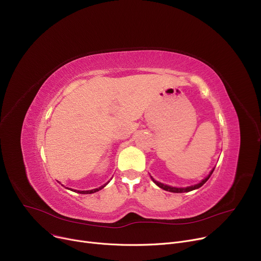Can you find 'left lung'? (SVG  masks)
I'll list each match as a JSON object with an SVG mask.
<instances>
[{"mask_svg":"<svg viewBox=\"0 0 261 261\" xmlns=\"http://www.w3.org/2000/svg\"><path fill=\"white\" fill-rule=\"evenodd\" d=\"M214 170L215 169H213L212 170V172L208 174V176H206L205 177V179L201 182V183H199V184H197V185H194V186H189V187H186V188H176V187H171V186H168V185H164V184H162V183H160V182H156L154 179H152V181L159 186V187H161L162 189H164V190H167V191H170V193H188V191H191V190H194V189H197V188H200L205 182H206L210 177H211V175H212V173L214 172Z\"/></svg>","mask_w":261,"mask_h":261,"instance_id":"obj_1","label":"left lung"}]
</instances>
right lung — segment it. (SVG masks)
Here are the masks:
<instances>
[{
	"instance_id": "obj_1",
	"label": "right lung",
	"mask_w": 261,
	"mask_h": 261,
	"mask_svg": "<svg viewBox=\"0 0 261 261\" xmlns=\"http://www.w3.org/2000/svg\"><path fill=\"white\" fill-rule=\"evenodd\" d=\"M106 185H103V186H101V187H99V188H96V189H92V190H82V191H80V190H74V191H77V193H79V194H94V193H96V191H98V190H100V189H102L103 187H105Z\"/></svg>"
}]
</instances>
